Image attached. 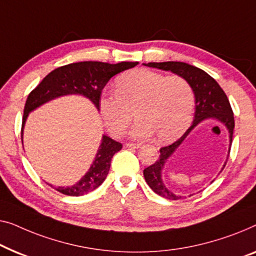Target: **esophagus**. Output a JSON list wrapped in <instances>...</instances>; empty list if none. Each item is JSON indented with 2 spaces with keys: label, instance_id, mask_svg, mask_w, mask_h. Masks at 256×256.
Wrapping results in <instances>:
<instances>
[{
  "label": "esophagus",
  "instance_id": "1",
  "mask_svg": "<svg viewBox=\"0 0 256 256\" xmlns=\"http://www.w3.org/2000/svg\"><path fill=\"white\" fill-rule=\"evenodd\" d=\"M126 146L130 148V149H138V148L140 146V144H138V143H127V144H126Z\"/></svg>",
  "mask_w": 256,
  "mask_h": 256
}]
</instances>
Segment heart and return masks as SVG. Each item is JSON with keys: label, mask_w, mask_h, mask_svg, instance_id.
Instances as JSON below:
<instances>
[{"label": "heart", "mask_w": 256, "mask_h": 256, "mask_svg": "<svg viewBox=\"0 0 256 256\" xmlns=\"http://www.w3.org/2000/svg\"><path fill=\"white\" fill-rule=\"evenodd\" d=\"M116 91H104L99 99L104 121L113 134L124 130L134 110L138 120L130 135L137 138L156 134L162 142H170L190 127L195 98L184 77L134 69L116 80Z\"/></svg>", "instance_id": "1"}]
</instances>
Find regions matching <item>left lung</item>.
<instances>
[{
    "label": "left lung",
    "instance_id": "8db88e82",
    "mask_svg": "<svg viewBox=\"0 0 256 256\" xmlns=\"http://www.w3.org/2000/svg\"><path fill=\"white\" fill-rule=\"evenodd\" d=\"M143 64L150 66V68H157L165 70V72H172L178 76L184 77V80H187L190 82L192 88V91H194L195 114L194 121H192V126L179 140L172 144H170L168 146H162L159 150L160 151V156H159V158L156 160V162H154L152 165L146 168L143 171L144 179H146V184H149V187L156 194L168 200H180L184 196L174 194V192H172L165 186L164 181H162V174L165 164L168 162L170 157L176 152L178 148L182 144L184 140H186V137L190 134L192 129L206 120H214L220 124H223L228 132L230 146H231L233 129H234L233 112L223 88L204 70L200 69L198 66L184 64V62L176 61L150 62V64ZM225 165H226V162H225L223 168H222V171H223Z\"/></svg>",
    "mask_w": 256,
    "mask_h": 256
}]
</instances>
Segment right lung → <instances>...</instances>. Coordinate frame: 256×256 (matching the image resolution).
<instances>
[{"mask_svg":"<svg viewBox=\"0 0 256 256\" xmlns=\"http://www.w3.org/2000/svg\"><path fill=\"white\" fill-rule=\"evenodd\" d=\"M138 62H120L116 64L98 61H84L70 64L50 72L42 80L38 86L28 94L24 107L22 134L28 114L44 104L55 98L68 94H80L99 108V99L102 91L108 80L124 70L130 69ZM122 149V144L102 135L98 152L88 171L80 181L69 187H53L58 192L69 196H80L94 190L105 181L110 168V160L118 151Z\"/></svg>","mask_w":256,"mask_h":256,"instance_id":"add662e5","label":"right lung"}]
</instances>
